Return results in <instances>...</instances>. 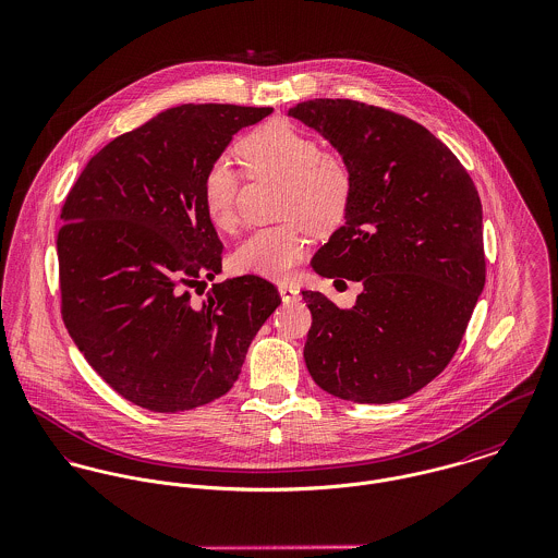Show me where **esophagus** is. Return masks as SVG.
<instances>
[{"label":"esophagus","mask_w":558,"mask_h":558,"mask_svg":"<svg viewBox=\"0 0 558 558\" xmlns=\"http://www.w3.org/2000/svg\"><path fill=\"white\" fill-rule=\"evenodd\" d=\"M278 293L284 303H293V301H300V289L293 287V284H280L278 287Z\"/></svg>","instance_id":"1"}]
</instances>
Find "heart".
<instances>
[{"instance_id": "1", "label": "heart", "mask_w": 558, "mask_h": 558, "mask_svg": "<svg viewBox=\"0 0 558 558\" xmlns=\"http://www.w3.org/2000/svg\"><path fill=\"white\" fill-rule=\"evenodd\" d=\"M235 150L251 175L287 178L280 215L289 220L255 231L233 255V265L242 274L287 280L310 248V233H325L342 225L354 193L352 170L342 155L320 150L314 135L287 121L248 131ZM199 191L216 229H235L238 170L227 159H216L204 172Z\"/></svg>"}]
</instances>
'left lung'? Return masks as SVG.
Masks as SVG:
<instances>
[{
  "label": "left lung",
  "mask_w": 558,
  "mask_h": 558,
  "mask_svg": "<svg viewBox=\"0 0 558 558\" xmlns=\"http://www.w3.org/2000/svg\"><path fill=\"white\" fill-rule=\"evenodd\" d=\"M289 117L348 161L345 222L312 258L323 278L363 284L350 310L303 291L310 376L354 403H390L429 385L454 356L484 289L482 204L429 129L352 99H310Z\"/></svg>",
  "instance_id": "1"
}]
</instances>
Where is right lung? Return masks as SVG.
<instances>
[{
	"label": "right lung",
	"mask_w": 558,
	"mask_h": 558,
	"mask_svg": "<svg viewBox=\"0 0 558 558\" xmlns=\"http://www.w3.org/2000/svg\"><path fill=\"white\" fill-rule=\"evenodd\" d=\"M271 112L170 108L104 146L63 204L65 327L88 365L140 408L168 414L222 397L282 303L251 274L213 284L199 303L189 293L222 269V242L202 204L204 172L240 129Z\"/></svg>",
	"instance_id": "add662e5"
}]
</instances>
